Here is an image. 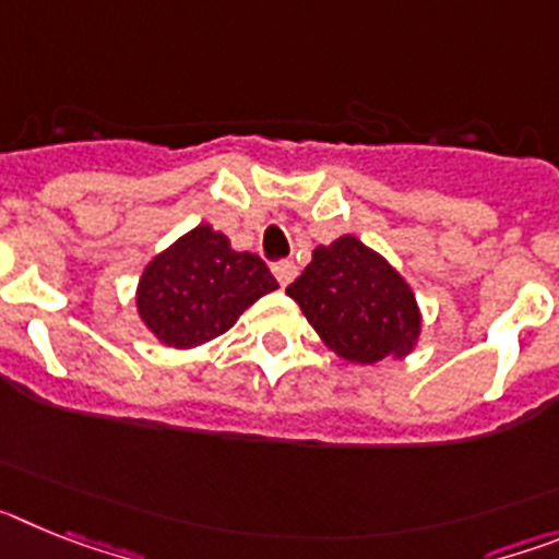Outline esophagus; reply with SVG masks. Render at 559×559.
<instances>
[{
	"label": "esophagus",
	"instance_id": "34e87169",
	"mask_svg": "<svg viewBox=\"0 0 559 559\" xmlns=\"http://www.w3.org/2000/svg\"><path fill=\"white\" fill-rule=\"evenodd\" d=\"M271 271H274L276 283L283 285V288L296 280V265L290 263V260H283V263H274V269H271Z\"/></svg>",
	"mask_w": 559,
	"mask_h": 559
}]
</instances>
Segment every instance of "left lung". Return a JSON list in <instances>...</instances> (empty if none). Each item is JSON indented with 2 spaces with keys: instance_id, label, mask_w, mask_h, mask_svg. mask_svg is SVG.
<instances>
[{
  "instance_id": "left-lung-1",
  "label": "left lung",
  "mask_w": 559,
  "mask_h": 559,
  "mask_svg": "<svg viewBox=\"0 0 559 559\" xmlns=\"http://www.w3.org/2000/svg\"><path fill=\"white\" fill-rule=\"evenodd\" d=\"M285 294L302 308L324 347L349 364L406 358L423 333L412 285L355 235L316 246L313 260Z\"/></svg>"
}]
</instances>
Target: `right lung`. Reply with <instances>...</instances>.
Returning a JSON list of instances; mask_svg holds the SVG:
<instances>
[{"label":"right lung","mask_w":559,"mask_h":559,"mask_svg":"<svg viewBox=\"0 0 559 559\" xmlns=\"http://www.w3.org/2000/svg\"><path fill=\"white\" fill-rule=\"evenodd\" d=\"M276 288L260 257L235 251L224 231L201 224L145 265L136 313L165 347L192 349L224 335L246 308Z\"/></svg>","instance_id":"1"}]
</instances>
